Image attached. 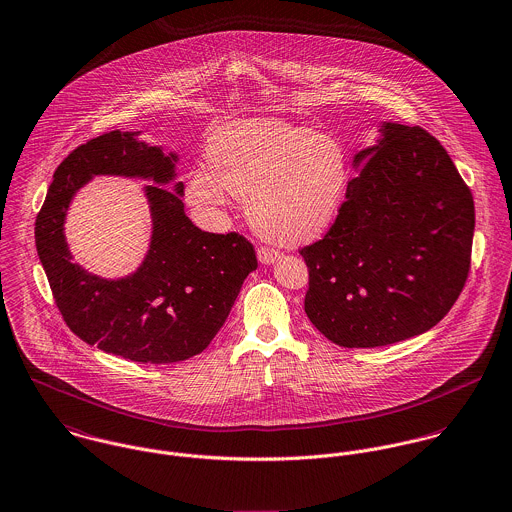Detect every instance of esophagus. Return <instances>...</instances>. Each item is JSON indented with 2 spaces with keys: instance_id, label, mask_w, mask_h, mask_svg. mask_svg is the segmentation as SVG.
Here are the masks:
<instances>
[{
  "instance_id": "1",
  "label": "esophagus",
  "mask_w": 512,
  "mask_h": 512,
  "mask_svg": "<svg viewBox=\"0 0 512 512\" xmlns=\"http://www.w3.org/2000/svg\"><path fill=\"white\" fill-rule=\"evenodd\" d=\"M279 257H281V251H277V249H271V247H267V245H259V247H257V259H259L263 265H271V263H275Z\"/></svg>"
}]
</instances>
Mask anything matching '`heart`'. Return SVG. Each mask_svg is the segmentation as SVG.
I'll use <instances>...</instances> for the list:
<instances>
[{
    "label": "heart",
    "instance_id": "b5f03b06",
    "mask_svg": "<svg viewBox=\"0 0 512 512\" xmlns=\"http://www.w3.org/2000/svg\"><path fill=\"white\" fill-rule=\"evenodd\" d=\"M206 161L210 171L186 178L188 202L216 208L228 190L245 200L253 228L284 243L330 228L349 182V159L334 137L279 119L220 127L208 139Z\"/></svg>",
    "mask_w": 512,
    "mask_h": 512
}]
</instances>
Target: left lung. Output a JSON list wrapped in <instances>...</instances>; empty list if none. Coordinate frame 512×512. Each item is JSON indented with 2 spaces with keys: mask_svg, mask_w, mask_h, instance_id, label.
I'll return each instance as SVG.
<instances>
[{
  "mask_svg": "<svg viewBox=\"0 0 512 512\" xmlns=\"http://www.w3.org/2000/svg\"><path fill=\"white\" fill-rule=\"evenodd\" d=\"M326 235L300 249L304 312L341 347L420 336L454 306L471 267L473 196L422 127L385 121Z\"/></svg>",
  "mask_w": 512,
  "mask_h": 512,
  "instance_id": "8db88e82",
  "label": "left lung"
}]
</instances>
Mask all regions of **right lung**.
I'll use <instances>...</instances> for the list:
<instances>
[{
  "instance_id": "add662e5",
  "label": "right lung",
  "mask_w": 512,
  "mask_h": 512,
  "mask_svg": "<svg viewBox=\"0 0 512 512\" xmlns=\"http://www.w3.org/2000/svg\"><path fill=\"white\" fill-rule=\"evenodd\" d=\"M110 131L74 149L58 165L35 222L37 253L66 326L86 343L139 363H176L202 353L220 332L241 284L257 269L253 245L239 233H210L184 214L176 153L165 155ZM96 173L153 179L146 187L154 233L142 267L108 282L71 263L63 218L73 194Z\"/></svg>"
}]
</instances>
